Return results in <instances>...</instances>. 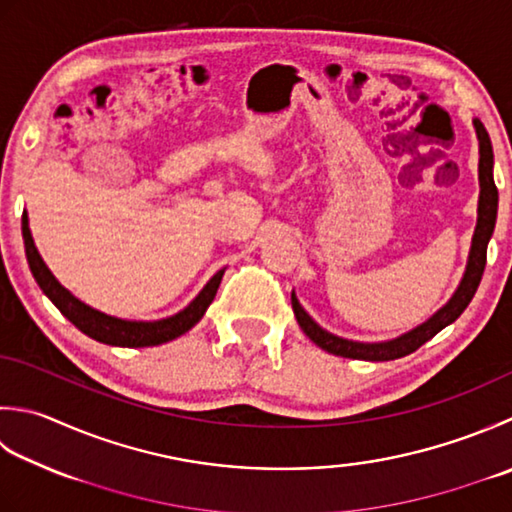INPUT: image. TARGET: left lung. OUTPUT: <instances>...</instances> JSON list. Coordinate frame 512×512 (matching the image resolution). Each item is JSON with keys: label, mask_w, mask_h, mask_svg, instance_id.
Returning a JSON list of instances; mask_svg holds the SVG:
<instances>
[{"label": "left lung", "mask_w": 512, "mask_h": 512, "mask_svg": "<svg viewBox=\"0 0 512 512\" xmlns=\"http://www.w3.org/2000/svg\"><path fill=\"white\" fill-rule=\"evenodd\" d=\"M477 139H479V206H477V226L473 235V246H470L466 273L459 282L455 295L448 299L446 306H442L437 313L426 319L424 324L417 328L408 330V333L399 335L390 342H375V344H364V342H353V339L337 337L328 333L322 326H319L313 317H310L302 304L297 302L295 293L290 295V302H293V313L297 317V324L302 326L306 337L310 342H315L319 348L326 350V353H333L339 357L348 359H366V362H390V359L406 357L410 353L426 344L428 339H433L439 330H444L448 324H453L455 319L464 313L470 299L475 297V290L482 282L484 268H486V248L490 242V235L495 230V219H497V186L493 179V146H490V137L486 133L484 124L479 119H473Z\"/></svg>", "instance_id": "8db88e82"}]
</instances>
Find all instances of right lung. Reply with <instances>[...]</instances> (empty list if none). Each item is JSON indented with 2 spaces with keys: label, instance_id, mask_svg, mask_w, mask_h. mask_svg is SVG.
Instances as JSON below:
<instances>
[{
  "label": "right lung",
  "instance_id": "1",
  "mask_svg": "<svg viewBox=\"0 0 512 512\" xmlns=\"http://www.w3.org/2000/svg\"><path fill=\"white\" fill-rule=\"evenodd\" d=\"M22 235H24L30 273H33L39 288L44 290V295L59 308V313H62L68 322H73L84 335L93 337L97 342L108 344V346H122V348L159 346V344L170 342V339H177L179 335L188 333V330L204 317L206 308L213 304L217 288L222 284V277L226 270V268L217 270V273L210 277V282L202 288V293H199L184 310H179L177 315L166 317V319H155V322H130V319L110 317L102 313V310H95L88 304L79 302L75 295H70V290H66L57 282L55 275L50 273L48 266L44 264L42 255L37 253L33 235H30V228H28L26 213L22 215Z\"/></svg>",
  "mask_w": 512,
  "mask_h": 512
}]
</instances>
